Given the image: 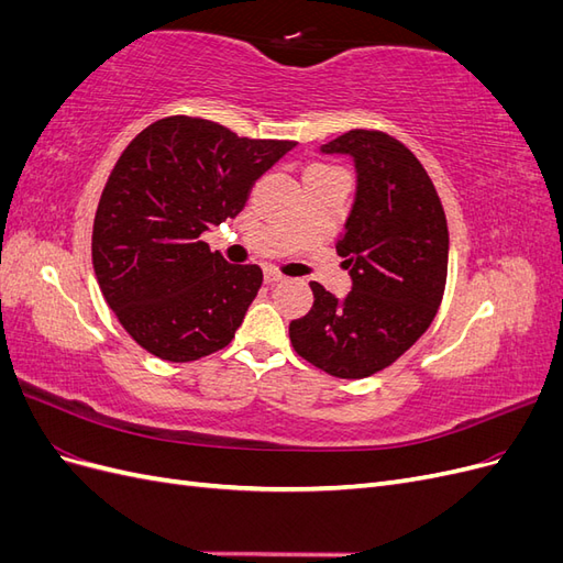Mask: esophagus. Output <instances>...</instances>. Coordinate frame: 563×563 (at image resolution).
I'll list each match as a JSON object with an SVG mask.
<instances>
[{
    "mask_svg": "<svg viewBox=\"0 0 563 563\" xmlns=\"http://www.w3.org/2000/svg\"><path fill=\"white\" fill-rule=\"evenodd\" d=\"M265 282L267 284H277V282H284V275L277 269H265Z\"/></svg>",
    "mask_w": 563,
    "mask_h": 563,
    "instance_id": "1",
    "label": "esophagus"
}]
</instances>
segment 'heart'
<instances>
[{"mask_svg": "<svg viewBox=\"0 0 563 563\" xmlns=\"http://www.w3.org/2000/svg\"><path fill=\"white\" fill-rule=\"evenodd\" d=\"M310 168H323V166H310Z\"/></svg>", "mask_w": 563, "mask_h": 563, "instance_id": "b5f03b06", "label": "heart"}]
</instances>
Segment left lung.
I'll use <instances>...</instances> for the list:
<instances>
[{"instance_id":"left-lung-1","label":"left lung","mask_w":563,"mask_h":563,"mask_svg":"<svg viewBox=\"0 0 563 563\" xmlns=\"http://www.w3.org/2000/svg\"><path fill=\"white\" fill-rule=\"evenodd\" d=\"M350 155L356 195L338 240L352 291L310 282L312 310L288 327L305 362L335 378H368L430 329L446 288L449 225L418 157L385 131L352 129L321 145Z\"/></svg>"}]
</instances>
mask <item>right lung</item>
<instances>
[{"label":"right lung","mask_w":563,"mask_h":563,"mask_svg":"<svg viewBox=\"0 0 563 563\" xmlns=\"http://www.w3.org/2000/svg\"><path fill=\"white\" fill-rule=\"evenodd\" d=\"M294 145L187 114L157 119L126 145L98 201L91 255L100 291L143 350L195 362L230 345L263 269L230 265L201 232L240 213Z\"/></svg>","instance_id":"add662e5"}]
</instances>
